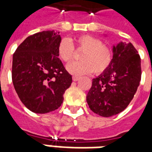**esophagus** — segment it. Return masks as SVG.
I'll return each instance as SVG.
<instances>
[{"label": "esophagus", "mask_w": 152, "mask_h": 152, "mask_svg": "<svg viewBox=\"0 0 152 152\" xmlns=\"http://www.w3.org/2000/svg\"><path fill=\"white\" fill-rule=\"evenodd\" d=\"M78 80H79V77H78V76H72L73 81H77Z\"/></svg>", "instance_id": "1"}]
</instances>
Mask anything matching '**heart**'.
<instances>
[{"label": "heart", "mask_w": 152, "mask_h": 152, "mask_svg": "<svg viewBox=\"0 0 152 152\" xmlns=\"http://www.w3.org/2000/svg\"><path fill=\"white\" fill-rule=\"evenodd\" d=\"M75 47L83 50L80 59L81 61L70 63L66 66L67 72L75 76L86 75L94 72L101 74L107 70L112 62V50L98 38L83 35L75 40ZM58 57L64 63H69L74 56V47L68 39H62L57 48Z\"/></svg>", "instance_id": "obj_1"}]
</instances>
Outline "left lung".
<instances>
[{
  "label": "left lung",
  "mask_w": 152,
  "mask_h": 152,
  "mask_svg": "<svg viewBox=\"0 0 152 152\" xmlns=\"http://www.w3.org/2000/svg\"><path fill=\"white\" fill-rule=\"evenodd\" d=\"M112 62L107 70L93 79L86 96L91 111L103 117L123 112L137 92L141 80V58L131 43L113 46Z\"/></svg>",
  "instance_id": "left-lung-1"
}]
</instances>
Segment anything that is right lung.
<instances>
[{
    "instance_id": "add662e5",
    "label": "right lung",
    "mask_w": 152,
    "mask_h": 152,
    "mask_svg": "<svg viewBox=\"0 0 152 152\" xmlns=\"http://www.w3.org/2000/svg\"><path fill=\"white\" fill-rule=\"evenodd\" d=\"M59 32L44 31L28 37L13 55L12 81L18 98L35 113L45 114L59 107L72 82L58 58Z\"/></svg>"
}]
</instances>
